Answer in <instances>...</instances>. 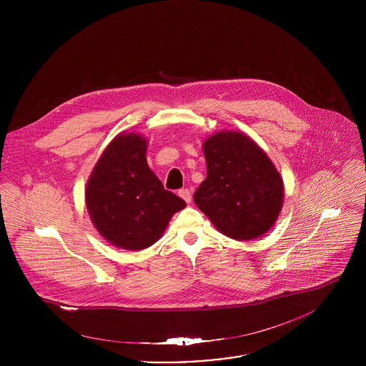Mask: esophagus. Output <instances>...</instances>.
I'll return each mask as SVG.
<instances>
[{
  "label": "esophagus",
  "instance_id": "1",
  "mask_svg": "<svg viewBox=\"0 0 366 366\" xmlns=\"http://www.w3.org/2000/svg\"><path fill=\"white\" fill-rule=\"evenodd\" d=\"M179 196L186 202V203H190L192 202V192L189 189H180L179 190Z\"/></svg>",
  "mask_w": 366,
  "mask_h": 366
}]
</instances>
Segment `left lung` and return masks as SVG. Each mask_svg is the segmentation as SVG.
Segmentation results:
<instances>
[{"label":"left lung","mask_w":366,"mask_h":366,"mask_svg":"<svg viewBox=\"0 0 366 366\" xmlns=\"http://www.w3.org/2000/svg\"><path fill=\"white\" fill-rule=\"evenodd\" d=\"M207 177L193 199L224 235L251 241L276 221L283 182L261 148L241 132H217L204 142Z\"/></svg>","instance_id":"left-lung-1"}]
</instances>
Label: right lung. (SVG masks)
I'll use <instances>...</instances> for the list:
<instances>
[{"mask_svg": "<svg viewBox=\"0 0 366 366\" xmlns=\"http://www.w3.org/2000/svg\"><path fill=\"white\" fill-rule=\"evenodd\" d=\"M147 141L117 137L99 159L86 189L93 224L112 245L138 251L154 245L186 203L164 190L147 163Z\"/></svg>", "mask_w": 366, "mask_h": 366, "instance_id": "obj_1", "label": "right lung"}]
</instances>
